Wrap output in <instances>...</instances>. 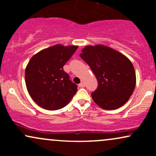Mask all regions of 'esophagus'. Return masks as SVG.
<instances>
[{
  "instance_id": "obj_1",
  "label": "esophagus",
  "mask_w": 156,
  "mask_h": 156,
  "mask_svg": "<svg viewBox=\"0 0 156 156\" xmlns=\"http://www.w3.org/2000/svg\"><path fill=\"white\" fill-rule=\"evenodd\" d=\"M79 87H85V83H84V82H83V81H81L80 82V83H79Z\"/></svg>"
}]
</instances>
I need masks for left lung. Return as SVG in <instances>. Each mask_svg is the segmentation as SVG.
<instances>
[{"label": "left lung", "mask_w": 156, "mask_h": 156, "mask_svg": "<svg viewBox=\"0 0 156 156\" xmlns=\"http://www.w3.org/2000/svg\"><path fill=\"white\" fill-rule=\"evenodd\" d=\"M80 58L90 67L98 81L92 93L94 103L105 110H114L129 100L136 87V73L125 55L103 44L87 45Z\"/></svg>", "instance_id": "obj_1"}]
</instances>
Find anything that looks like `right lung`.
Masks as SVG:
<instances>
[{"instance_id": "obj_1", "label": "right lung", "mask_w": 156, "mask_h": 156, "mask_svg": "<svg viewBox=\"0 0 156 156\" xmlns=\"http://www.w3.org/2000/svg\"><path fill=\"white\" fill-rule=\"evenodd\" d=\"M78 46L58 44L34 55L25 73L26 88L33 101L42 108L57 110L68 104L77 92L64 65Z\"/></svg>"}]
</instances>
